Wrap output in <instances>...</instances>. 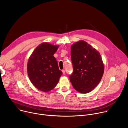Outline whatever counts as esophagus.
I'll return each instance as SVG.
<instances>
[{"mask_svg":"<svg viewBox=\"0 0 128 128\" xmlns=\"http://www.w3.org/2000/svg\"><path fill=\"white\" fill-rule=\"evenodd\" d=\"M62 74H65V70H62Z\"/></svg>","mask_w":128,"mask_h":128,"instance_id":"obj_1","label":"esophagus"}]
</instances>
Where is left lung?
Returning <instances> with one entry per match:
<instances>
[{"label": "left lung", "mask_w": 128, "mask_h": 128, "mask_svg": "<svg viewBox=\"0 0 128 128\" xmlns=\"http://www.w3.org/2000/svg\"><path fill=\"white\" fill-rule=\"evenodd\" d=\"M73 72L70 80L77 92L87 94L94 89L101 81L104 72L102 57L95 48L83 40L70 47Z\"/></svg>", "instance_id": "left-lung-1"}]
</instances>
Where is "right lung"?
Returning a JSON list of instances; mask_svg holds the SVG:
<instances>
[{
    "instance_id": "add662e5",
    "label": "right lung",
    "mask_w": 128,
    "mask_h": 128,
    "mask_svg": "<svg viewBox=\"0 0 128 128\" xmlns=\"http://www.w3.org/2000/svg\"><path fill=\"white\" fill-rule=\"evenodd\" d=\"M59 45L42 42L34 50L28 60L27 70L31 82L38 90L48 92L58 84L62 74L53 55Z\"/></svg>"
}]
</instances>
